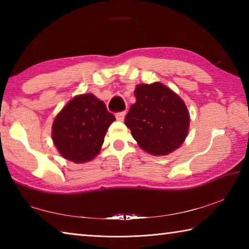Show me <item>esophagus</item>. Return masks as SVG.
I'll list each match as a JSON object with an SVG mask.
<instances>
[{"label": "esophagus", "mask_w": 249, "mask_h": 249, "mask_svg": "<svg viewBox=\"0 0 249 249\" xmlns=\"http://www.w3.org/2000/svg\"><path fill=\"white\" fill-rule=\"evenodd\" d=\"M115 116H116V120H117V121H123V120H124V117H125V111L116 113Z\"/></svg>", "instance_id": "1"}]
</instances>
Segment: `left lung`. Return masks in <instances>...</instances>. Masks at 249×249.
Masks as SVG:
<instances>
[{
	"label": "left lung",
	"instance_id": "8db88e82",
	"mask_svg": "<svg viewBox=\"0 0 249 249\" xmlns=\"http://www.w3.org/2000/svg\"><path fill=\"white\" fill-rule=\"evenodd\" d=\"M125 125L135 141L151 155H167L182 144L189 129L188 108L174 91L159 82L140 84Z\"/></svg>",
	"mask_w": 249,
	"mask_h": 249
}]
</instances>
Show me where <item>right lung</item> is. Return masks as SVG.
<instances>
[{
    "mask_svg": "<svg viewBox=\"0 0 249 249\" xmlns=\"http://www.w3.org/2000/svg\"><path fill=\"white\" fill-rule=\"evenodd\" d=\"M115 121L93 94L75 96L56 116L53 141L62 157L87 162L100 153L108 126Z\"/></svg>",
    "mask_w": 249,
    "mask_h": 249,
    "instance_id": "right-lung-1",
    "label": "right lung"
}]
</instances>
